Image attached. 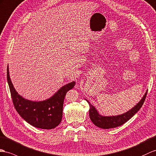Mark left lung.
I'll use <instances>...</instances> for the list:
<instances>
[{
	"label": "left lung",
	"instance_id": "1",
	"mask_svg": "<svg viewBox=\"0 0 156 156\" xmlns=\"http://www.w3.org/2000/svg\"><path fill=\"white\" fill-rule=\"evenodd\" d=\"M147 91H146L145 94L138 103L135 105L134 107L131 108L130 111H127L124 114L117 116H105L99 115L95 107L91 105L89 101H87L89 105V116L92 121V122L95 126L103 128V129H108V128H114L118 126H120L125 122H126L128 120H130L131 118L134 116L136 112L140 109L143 105L144 101L146 99Z\"/></svg>",
	"mask_w": 156,
	"mask_h": 156
}]
</instances>
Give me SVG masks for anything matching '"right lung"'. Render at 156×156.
I'll return each instance as SVG.
<instances>
[{"instance_id": "add662e5", "label": "right lung", "mask_w": 156, "mask_h": 156, "mask_svg": "<svg viewBox=\"0 0 156 156\" xmlns=\"http://www.w3.org/2000/svg\"><path fill=\"white\" fill-rule=\"evenodd\" d=\"M7 81L14 106L19 115L32 126L47 130L54 128L60 124L66 94L75 85V81L66 84L48 99L32 101L20 96L15 90L10 78L9 66L7 67Z\"/></svg>"}]
</instances>
